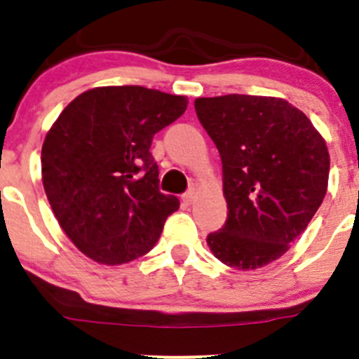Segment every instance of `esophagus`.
I'll return each mask as SVG.
<instances>
[{"label": "esophagus", "mask_w": 359, "mask_h": 359, "mask_svg": "<svg viewBox=\"0 0 359 359\" xmlns=\"http://www.w3.org/2000/svg\"><path fill=\"white\" fill-rule=\"evenodd\" d=\"M182 200H184V203H187V205H191V203H194V200H196V191L189 189L186 194H184Z\"/></svg>", "instance_id": "esophagus-1"}]
</instances>
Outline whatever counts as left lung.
I'll return each mask as SVG.
<instances>
[{
  "mask_svg": "<svg viewBox=\"0 0 359 359\" xmlns=\"http://www.w3.org/2000/svg\"><path fill=\"white\" fill-rule=\"evenodd\" d=\"M222 159L227 220L206 238L229 267L280 259L323 203L330 154L302 111L285 99L231 93L194 100Z\"/></svg>",
  "mask_w": 359,
  "mask_h": 359,
  "instance_id": "1",
  "label": "left lung"
}]
</instances>
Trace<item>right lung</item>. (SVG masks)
Segmentation results:
<instances>
[{"instance_id":"right-lung-1","label":"right lung","mask_w":359,"mask_h":359,"mask_svg":"<svg viewBox=\"0 0 359 359\" xmlns=\"http://www.w3.org/2000/svg\"><path fill=\"white\" fill-rule=\"evenodd\" d=\"M187 99L144 86H99L60 112L41 149L43 187L74 247L118 266L156 245L179 200L159 191L154 133Z\"/></svg>"}]
</instances>
